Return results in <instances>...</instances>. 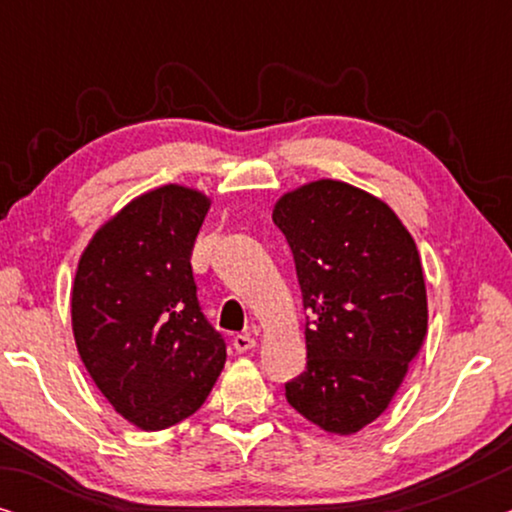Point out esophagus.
<instances>
[{
    "label": "esophagus",
    "instance_id": "obj_1",
    "mask_svg": "<svg viewBox=\"0 0 512 512\" xmlns=\"http://www.w3.org/2000/svg\"><path fill=\"white\" fill-rule=\"evenodd\" d=\"M233 347L235 352H249V349L256 347V338L251 333H237L233 338Z\"/></svg>",
    "mask_w": 512,
    "mask_h": 512
}]
</instances>
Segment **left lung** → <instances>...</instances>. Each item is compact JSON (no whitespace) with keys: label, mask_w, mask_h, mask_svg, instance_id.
<instances>
[{"label":"left lung","mask_w":512,"mask_h":512,"mask_svg":"<svg viewBox=\"0 0 512 512\" xmlns=\"http://www.w3.org/2000/svg\"><path fill=\"white\" fill-rule=\"evenodd\" d=\"M303 307L307 366L286 401L328 433L349 436L387 410L426 335L417 244L382 200L321 179L277 202Z\"/></svg>","instance_id":"8db88e82"}]
</instances>
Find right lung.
<instances>
[{
	"label": "right lung",
	"mask_w": 512,
	"mask_h": 512,
	"mask_svg": "<svg viewBox=\"0 0 512 512\" xmlns=\"http://www.w3.org/2000/svg\"><path fill=\"white\" fill-rule=\"evenodd\" d=\"M209 200L163 186L132 200L83 251L72 326L83 366L118 415L144 431L191 417L226 363L202 314L191 254Z\"/></svg>",
	"instance_id": "right-lung-1"
}]
</instances>
